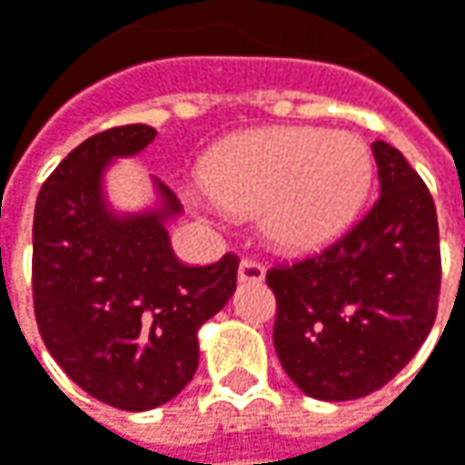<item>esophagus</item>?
<instances>
[{
  "instance_id": "obj_1",
  "label": "esophagus",
  "mask_w": 465,
  "mask_h": 465,
  "mask_svg": "<svg viewBox=\"0 0 465 465\" xmlns=\"http://www.w3.org/2000/svg\"><path fill=\"white\" fill-rule=\"evenodd\" d=\"M263 277H266V269L261 266V263H256V261L251 259H242L241 266H238V282L241 284H256V282H263Z\"/></svg>"
}]
</instances>
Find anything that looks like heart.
I'll list each match as a JSON object with an SVG mask.
<instances>
[{
  "label": "heart",
  "instance_id": "obj_1",
  "mask_svg": "<svg viewBox=\"0 0 465 465\" xmlns=\"http://www.w3.org/2000/svg\"><path fill=\"white\" fill-rule=\"evenodd\" d=\"M372 181L365 142L347 132L308 126L259 129L235 136L206 157V209H259L263 238L287 253L336 242L357 220Z\"/></svg>",
  "mask_w": 465,
  "mask_h": 465
}]
</instances>
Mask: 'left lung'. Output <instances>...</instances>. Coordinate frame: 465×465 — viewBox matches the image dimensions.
I'll use <instances>...</instances> for the list:
<instances>
[{
  "label": "left lung",
  "mask_w": 465,
  "mask_h": 465,
  "mask_svg": "<svg viewBox=\"0 0 465 465\" xmlns=\"http://www.w3.org/2000/svg\"><path fill=\"white\" fill-rule=\"evenodd\" d=\"M381 199L315 259L272 269L274 349L290 381L318 401H351L396 378L438 315L435 202L396 147L375 142Z\"/></svg>",
  "instance_id": "left-lung-1"
}]
</instances>
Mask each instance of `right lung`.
Masks as SVG:
<instances>
[{"label": "right lung", "instance_id": "right-lung-1", "mask_svg": "<svg viewBox=\"0 0 465 465\" xmlns=\"http://www.w3.org/2000/svg\"><path fill=\"white\" fill-rule=\"evenodd\" d=\"M157 132L129 124L84 139L48 175L33 214V302L45 349L93 399L150 411L199 367V329L235 292L238 259L183 266L168 223L183 206L153 178L154 204L116 212L105 173Z\"/></svg>", "mask_w": 465, "mask_h": 465}]
</instances>
